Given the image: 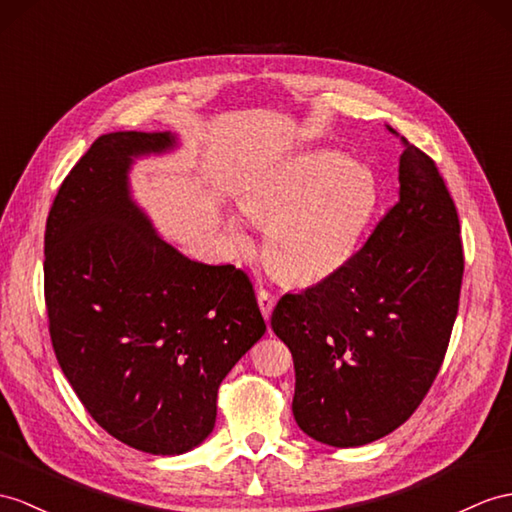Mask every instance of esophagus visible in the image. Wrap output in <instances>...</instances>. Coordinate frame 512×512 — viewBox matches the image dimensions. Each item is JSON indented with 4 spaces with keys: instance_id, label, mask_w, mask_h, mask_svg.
I'll use <instances>...</instances> for the list:
<instances>
[{
    "instance_id": "1",
    "label": "esophagus",
    "mask_w": 512,
    "mask_h": 512,
    "mask_svg": "<svg viewBox=\"0 0 512 512\" xmlns=\"http://www.w3.org/2000/svg\"><path fill=\"white\" fill-rule=\"evenodd\" d=\"M258 306H260V313H263V317L269 319L273 306H276V295L267 289H260L258 291Z\"/></svg>"
}]
</instances>
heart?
<instances>
[{"mask_svg":"<svg viewBox=\"0 0 512 512\" xmlns=\"http://www.w3.org/2000/svg\"><path fill=\"white\" fill-rule=\"evenodd\" d=\"M378 208L371 171L334 152H306L280 162L243 197L249 219L267 228V263L284 280L315 284L347 267ZM236 247L252 245L232 223Z\"/></svg>","mask_w":512,"mask_h":512,"instance_id":"b5f03b06","label":"heart"}]
</instances>
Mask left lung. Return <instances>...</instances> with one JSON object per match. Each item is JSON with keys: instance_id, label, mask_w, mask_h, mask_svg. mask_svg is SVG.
I'll return each mask as SVG.
<instances>
[{"instance_id": "1", "label": "left lung", "mask_w": 512, "mask_h": 512, "mask_svg": "<svg viewBox=\"0 0 512 512\" xmlns=\"http://www.w3.org/2000/svg\"><path fill=\"white\" fill-rule=\"evenodd\" d=\"M402 141L400 197L367 243L332 278L282 295L271 315L293 354L297 426L334 447L378 441L415 413L458 313L454 199L434 160Z\"/></svg>"}]
</instances>
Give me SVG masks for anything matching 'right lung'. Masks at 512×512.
Segmentation results:
<instances>
[{"label": "right lung", "instance_id": "obj_1", "mask_svg": "<svg viewBox=\"0 0 512 512\" xmlns=\"http://www.w3.org/2000/svg\"><path fill=\"white\" fill-rule=\"evenodd\" d=\"M173 145L169 132L99 136L60 184L43 265L65 378L110 436L158 456L213 432L219 384L267 330L247 273L182 256L132 202V160Z\"/></svg>", "mask_w": 512, "mask_h": 512}]
</instances>
